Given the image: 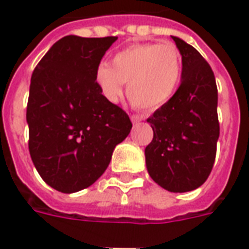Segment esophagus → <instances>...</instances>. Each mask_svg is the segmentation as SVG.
I'll use <instances>...</instances> for the list:
<instances>
[{
  "label": "esophagus",
  "mask_w": 249,
  "mask_h": 249,
  "mask_svg": "<svg viewBox=\"0 0 249 249\" xmlns=\"http://www.w3.org/2000/svg\"><path fill=\"white\" fill-rule=\"evenodd\" d=\"M130 120H132V123H133V124H139L140 121L144 120V117H142L141 114H132V116H130Z\"/></svg>",
  "instance_id": "obj_1"
}]
</instances>
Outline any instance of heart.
Here are the masks:
<instances>
[{
  "instance_id": "b5f03b06",
  "label": "heart",
  "mask_w": 249,
  "mask_h": 249,
  "mask_svg": "<svg viewBox=\"0 0 249 249\" xmlns=\"http://www.w3.org/2000/svg\"><path fill=\"white\" fill-rule=\"evenodd\" d=\"M183 76V57L172 42L133 44L119 52L112 66L100 64L96 82L110 103H117L124 82L128 98L141 110H156L168 104L178 90Z\"/></svg>"
}]
</instances>
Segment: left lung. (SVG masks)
I'll return each instance as SVG.
<instances>
[{
    "mask_svg": "<svg viewBox=\"0 0 249 249\" xmlns=\"http://www.w3.org/2000/svg\"><path fill=\"white\" fill-rule=\"evenodd\" d=\"M183 57V76L173 98L146 120L153 140L145 161L153 181L169 192H189L205 183L213 168L220 133L217 87L205 58L172 37Z\"/></svg>",
    "mask_w": 249,
    "mask_h": 249,
    "instance_id": "1",
    "label": "left lung"
}]
</instances>
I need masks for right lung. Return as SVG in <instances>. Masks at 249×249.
Masks as SVG:
<instances>
[{
  "mask_svg": "<svg viewBox=\"0 0 249 249\" xmlns=\"http://www.w3.org/2000/svg\"><path fill=\"white\" fill-rule=\"evenodd\" d=\"M116 40L62 37L32 74L26 107L30 157L42 180L60 192L92 185L132 129L129 116L104 96L94 78Z\"/></svg>",
  "mask_w": 249,
  "mask_h": 249,
  "instance_id": "1",
  "label": "right lung"
}]
</instances>
